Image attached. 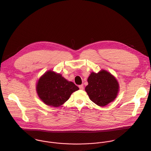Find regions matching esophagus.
Segmentation results:
<instances>
[{"instance_id": "1", "label": "esophagus", "mask_w": 151, "mask_h": 151, "mask_svg": "<svg viewBox=\"0 0 151 151\" xmlns=\"http://www.w3.org/2000/svg\"><path fill=\"white\" fill-rule=\"evenodd\" d=\"M79 89H81V90H83V89H84V86H83V84L79 85Z\"/></svg>"}]
</instances>
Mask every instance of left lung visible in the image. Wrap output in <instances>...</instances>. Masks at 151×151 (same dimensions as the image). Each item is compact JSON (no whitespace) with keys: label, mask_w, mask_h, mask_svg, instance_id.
Listing matches in <instances>:
<instances>
[{"label":"left lung","mask_w":151,"mask_h":151,"mask_svg":"<svg viewBox=\"0 0 151 151\" xmlns=\"http://www.w3.org/2000/svg\"><path fill=\"white\" fill-rule=\"evenodd\" d=\"M87 81L88 84L85 90L95 104L105 106L116 98L119 85L116 78L109 72L104 70L98 73L92 72Z\"/></svg>","instance_id":"1"}]
</instances>
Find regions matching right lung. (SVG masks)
Here are the masks:
<instances>
[{
    "instance_id": "1",
    "label": "right lung",
    "mask_w": 151,
    "mask_h": 151,
    "mask_svg": "<svg viewBox=\"0 0 151 151\" xmlns=\"http://www.w3.org/2000/svg\"><path fill=\"white\" fill-rule=\"evenodd\" d=\"M79 90L73 82L67 81L61 75L49 70L41 77L37 84L40 99L47 105L59 107L68 100L72 93Z\"/></svg>"
}]
</instances>
